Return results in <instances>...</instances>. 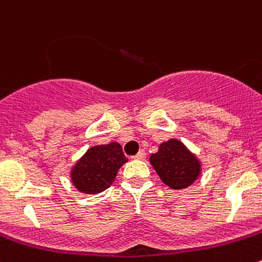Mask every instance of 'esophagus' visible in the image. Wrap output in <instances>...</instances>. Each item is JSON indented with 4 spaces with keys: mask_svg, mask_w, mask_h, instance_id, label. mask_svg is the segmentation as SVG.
<instances>
[{
    "mask_svg": "<svg viewBox=\"0 0 262 262\" xmlns=\"http://www.w3.org/2000/svg\"><path fill=\"white\" fill-rule=\"evenodd\" d=\"M146 157V152L144 151V150H140L139 152H137L136 155H134V157H132V159H136V160H141V159H144V158Z\"/></svg>",
    "mask_w": 262,
    "mask_h": 262,
    "instance_id": "obj_1",
    "label": "esophagus"
}]
</instances>
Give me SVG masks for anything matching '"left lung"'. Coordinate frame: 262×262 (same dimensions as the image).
Returning <instances> with one entry per match:
<instances>
[{"mask_svg":"<svg viewBox=\"0 0 262 262\" xmlns=\"http://www.w3.org/2000/svg\"><path fill=\"white\" fill-rule=\"evenodd\" d=\"M150 163L160 180L173 190H183L192 185L201 173V163L183 142L170 139L162 142Z\"/></svg>","mask_w":262,"mask_h":262,"instance_id":"8db88e82","label":"left lung"}]
</instances>
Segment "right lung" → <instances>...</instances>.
<instances>
[{
  "instance_id": "obj_1",
  "label": "right lung",
  "mask_w": 262,
  "mask_h": 262,
  "mask_svg": "<svg viewBox=\"0 0 262 262\" xmlns=\"http://www.w3.org/2000/svg\"><path fill=\"white\" fill-rule=\"evenodd\" d=\"M127 160L118 142L93 146L72 167L71 182L82 193L103 192L112 185L118 169Z\"/></svg>"
}]
</instances>
